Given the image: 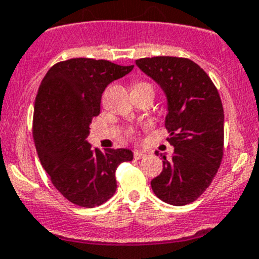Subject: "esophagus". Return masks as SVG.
<instances>
[{
    "instance_id": "esophagus-1",
    "label": "esophagus",
    "mask_w": 259,
    "mask_h": 259,
    "mask_svg": "<svg viewBox=\"0 0 259 259\" xmlns=\"http://www.w3.org/2000/svg\"><path fill=\"white\" fill-rule=\"evenodd\" d=\"M145 155H146V153L142 150H135V153H134L135 159H142Z\"/></svg>"
}]
</instances>
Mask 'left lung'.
<instances>
[{
	"label": "left lung",
	"mask_w": 259,
	"mask_h": 259,
	"mask_svg": "<svg viewBox=\"0 0 259 259\" xmlns=\"http://www.w3.org/2000/svg\"><path fill=\"white\" fill-rule=\"evenodd\" d=\"M136 65L164 92L165 128L173 155L151 180L154 194L164 203L186 205L207 190L224 155V108L217 89L198 64L185 58L155 56Z\"/></svg>",
	"instance_id": "8db88e82"
}]
</instances>
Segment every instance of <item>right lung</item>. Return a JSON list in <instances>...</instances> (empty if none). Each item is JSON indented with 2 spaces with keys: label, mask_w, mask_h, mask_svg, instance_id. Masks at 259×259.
<instances>
[{
  "label": "right lung",
  "mask_w": 259,
  "mask_h": 259,
  "mask_svg": "<svg viewBox=\"0 0 259 259\" xmlns=\"http://www.w3.org/2000/svg\"><path fill=\"white\" fill-rule=\"evenodd\" d=\"M132 69L108 60L70 59L52 66L39 84L33 117L38 158L54 186L79 207L94 208L110 199L117 190V167L134 159L130 149L101 151L87 141L103 92Z\"/></svg>",
  "instance_id": "add662e5"
}]
</instances>
